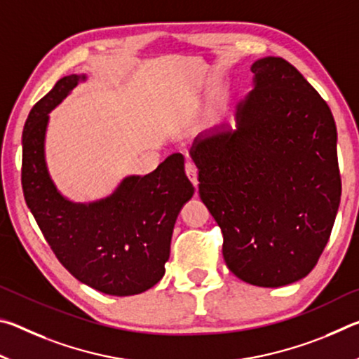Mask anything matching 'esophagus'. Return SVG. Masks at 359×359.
<instances>
[{
    "label": "esophagus",
    "instance_id": "34e87169",
    "mask_svg": "<svg viewBox=\"0 0 359 359\" xmlns=\"http://www.w3.org/2000/svg\"><path fill=\"white\" fill-rule=\"evenodd\" d=\"M185 172L188 175V179L191 180V184L196 187L198 185V168H196V165H194V163H191V161H187Z\"/></svg>",
    "mask_w": 359,
    "mask_h": 359
}]
</instances>
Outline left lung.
Here are the masks:
<instances>
[{
  "instance_id": "8db88e82",
  "label": "left lung",
  "mask_w": 359,
  "mask_h": 359,
  "mask_svg": "<svg viewBox=\"0 0 359 359\" xmlns=\"http://www.w3.org/2000/svg\"><path fill=\"white\" fill-rule=\"evenodd\" d=\"M250 69L236 130L196 137L190 155L229 271L277 288L306 277L331 236L342 191L337 131L330 106L287 60L266 57Z\"/></svg>"
}]
</instances>
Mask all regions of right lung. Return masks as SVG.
<instances>
[{
  "instance_id": "right-lung-1",
  "label": "right lung",
  "mask_w": 359,
  "mask_h": 359,
  "mask_svg": "<svg viewBox=\"0 0 359 359\" xmlns=\"http://www.w3.org/2000/svg\"><path fill=\"white\" fill-rule=\"evenodd\" d=\"M82 81L85 74L60 79L29 112L22 136L23 194L48 245L79 282L111 296L139 294L165 276L175 220L194 188L184 155L174 154L154 172L125 177L98 201L65 198L46 163L48 112Z\"/></svg>"
}]
</instances>
